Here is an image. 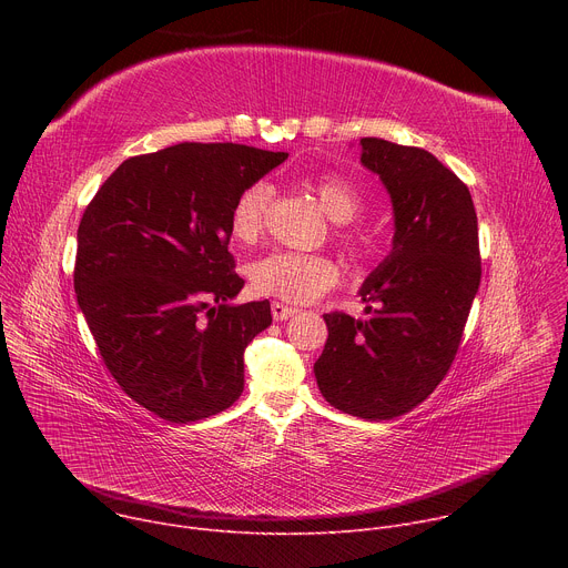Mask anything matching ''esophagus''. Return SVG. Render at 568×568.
Segmentation results:
<instances>
[{
    "mask_svg": "<svg viewBox=\"0 0 568 568\" xmlns=\"http://www.w3.org/2000/svg\"><path fill=\"white\" fill-rule=\"evenodd\" d=\"M294 314H296L294 307L283 305V303H278V301L272 303V316H274V321H287V318H292Z\"/></svg>",
    "mask_w": 568,
    "mask_h": 568,
    "instance_id": "esophagus-1",
    "label": "esophagus"
}]
</instances>
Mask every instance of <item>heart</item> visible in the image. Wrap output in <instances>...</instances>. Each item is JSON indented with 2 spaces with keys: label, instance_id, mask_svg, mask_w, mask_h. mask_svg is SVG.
<instances>
[{
  "label": "heart",
  "instance_id": "obj_1",
  "mask_svg": "<svg viewBox=\"0 0 568 568\" xmlns=\"http://www.w3.org/2000/svg\"><path fill=\"white\" fill-rule=\"evenodd\" d=\"M318 206L333 222L348 224L364 209V197L359 189L337 175L321 178L310 184ZM272 202V186L267 182H258L242 191L233 202L229 226L231 235L250 245L258 240L265 226L267 206ZM346 245L357 256H366L371 252V237L366 235H346ZM252 287L261 294L276 296L290 303H307L323 292L337 285L339 267L333 258L321 254H296V252H272L250 265Z\"/></svg>",
  "mask_w": 568,
  "mask_h": 568
}]
</instances>
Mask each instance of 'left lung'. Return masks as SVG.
Wrapping results in <instances>:
<instances>
[{"label":"left lung","instance_id":"left-lung-1","mask_svg":"<svg viewBox=\"0 0 568 568\" xmlns=\"http://www.w3.org/2000/svg\"><path fill=\"white\" fill-rule=\"evenodd\" d=\"M359 161L390 197L393 242L359 287L366 316L323 314L314 377L335 409L379 423L416 409L454 362L480 283L478 222L432 152L366 136Z\"/></svg>","mask_w":568,"mask_h":568}]
</instances>
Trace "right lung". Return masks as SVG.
<instances>
[{
    "label": "right lung",
    "instance_id": "add662e5",
    "mask_svg": "<svg viewBox=\"0 0 568 568\" xmlns=\"http://www.w3.org/2000/svg\"><path fill=\"white\" fill-rule=\"evenodd\" d=\"M287 152L178 143L130 156L78 226L73 290L99 353L143 409L186 425L245 388V348L272 326L270 301L233 305L229 215Z\"/></svg>",
    "mask_w": 568,
    "mask_h": 568
}]
</instances>
